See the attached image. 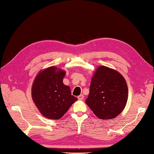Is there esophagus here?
<instances>
[{"label":"esophagus","instance_id":"esophagus-1","mask_svg":"<svg viewBox=\"0 0 154 154\" xmlns=\"http://www.w3.org/2000/svg\"><path fill=\"white\" fill-rule=\"evenodd\" d=\"M84 96L83 94H80V96H78V99L80 100H82L84 99Z\"/></svg>","mask_w":154,"mask_h":154}]
</instances>
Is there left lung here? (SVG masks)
<instances>
[{"instance_id": "obj_1", "label": "left lung", "mask_w": 154, "mask_h": 154, "mask_svg": "<svg viewBox=\"0 0 154 154\" xmlns=\"http://www.w3.org/2000/svg\"><path fill=\"white\" fill-rule=\"evenodd\" d=\"M128 98L127 83L120 72L104 66L96 68L86 103L97 117L102 120L116 118L124 110Z\"/></svg>"}]
</instances>
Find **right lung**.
Segmentation results:
<instances>
[{
    "label": "right lung",
    "instance_id": "obj_1",
    "mask_svg": "<svg viewBox=\"0 0 154 154\" xmlns=\"http://www.w3.org/2000/svg\"><path fill=\"white\" fill-rule=\"evenodd\" d=\"M66 71L56 66L40 70L33 82L31 94L34 103L41 114L51 120H58L78 100L64 85Z\"/></svg>",
    "mask_w": 154,
    "mask_h": 154
}]
</instances>
